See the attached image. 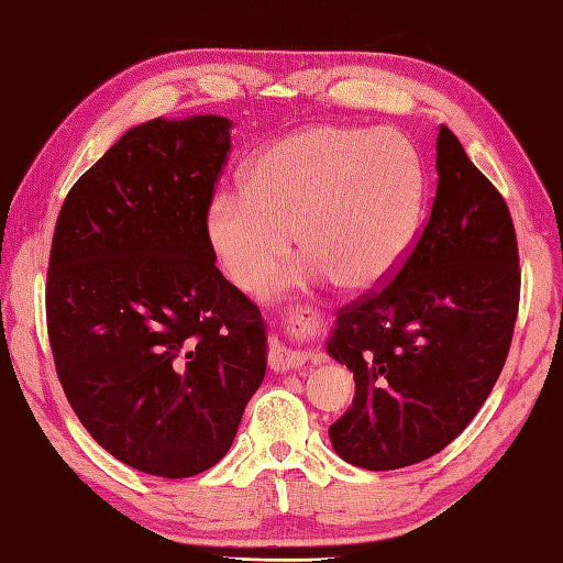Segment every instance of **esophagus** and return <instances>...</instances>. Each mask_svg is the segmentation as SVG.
Instances as JSON below:
<instances>
[{
    "label": "esophagus",
    "instance_id": "1",
    "mask_svg": "<svg viewBox=\"0 0 563 563\" xmlns=\"http://www.w3.org/2000/svg\"><path fill=\"white\" fill-rule=\"evenodd\" d=\"M320 330V318L306 316L303 311H291L284 318V335L272 345V366L279 372L296 369L308 360L306 340Z\"/></svg>",
    "mask_w": 563,
    "mask_h": 563
}]
</instances>
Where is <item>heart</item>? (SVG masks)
Listing matches in <instances>:
<instances>
[{"label": "heart", "instance_id": "obj_1", "mask_svg": "<svg viewBox=\"0 0 563 563\" xmlns=\"http://www.w3.org/2000/svg\"><path fill=\"white\" fill-rule=\"evenodd\" d=\"M422 165L396 133L311 125L252 159L243 194L223 191L206 235L240 289L265 284L296 240L306 255L286 286L340 282L372 291L404 265L418 233Z\"/></svg>", "mask_w": 563, "mask_h": 563}]
</instances>
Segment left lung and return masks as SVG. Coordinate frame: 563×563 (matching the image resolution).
Instances as JSON below:
<instances>
[{"mask_svg": "<svg viewBox=\"0 0 563 563\" xmlns=\"http://www.w3.org/2000/svg\"><path fill=\"white\" fill-rule=\"evenodd\" d=\"M434 165L432 209L404 265L342 306L328 340L357 384L330 440L369 472L426 462L464 432L498 382L518 320L520 257L506 199L446 125Z\"/></svg>", "mask_w": 563, "mask_h": 563, "instance_id": "1", "label": "left lung"}]
</instances>
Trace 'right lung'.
I'll list each match as a JSON object with an SVG mask.
<instances>
[{
	"instance_id": "obj_1",
	"label": "right lung",
	"mask_w": 563,
	"mask_h": 563,
	"mask_svg": "<svg viewBox=\"0 0 563 563\" xmlns=\"http://www.w3.org/2000/svg\"><path fill=\"white\" fill-rule=\"evenodd\" d=\"M231 121L153 119L65 197L45 320L63 391L109 454L187 478L221 462L267 369L260 308L218 269L206 213Z\"/></svg>"
}]
</instances>
